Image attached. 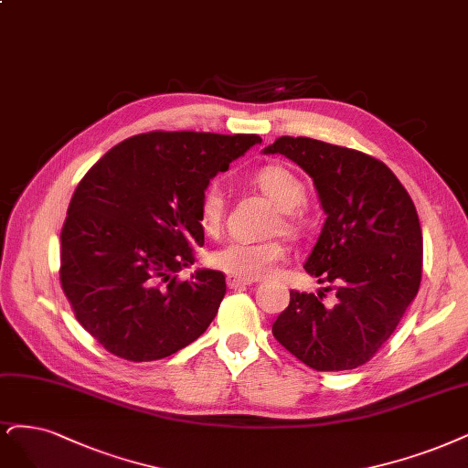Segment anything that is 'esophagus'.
<instances>
[{"instance_id": "34e87169", "label": "esophagus", "mask_w": 468, "mask_h": 468, "mask_svg": "<svg viewBox=\"0 0 468 468\" xmlns=\"http://www.w3.org/2000/svg\"><path fill=\"white\" fill-rule=\"evenodd\" d=\"M229 286L230 288H234V290H238V288H246V286H250V284H253L255 281H251V279H239V277H232V275H229Z\"/></svg>"}]
</instances>
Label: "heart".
Listing matches in <instances>:
<instances>
[{"mask_svg": "<svg viewBox=\"0 0 468 468\" xmlns=\"http://www.w3.org/2000/svg\"><path fill=\"white\" fill-rule=\"evenodd\" d=\"M253 184L275 203L282 215L279 227L298 234L302 217L296 208L308 197L303 182L294 172L279 165H267L253 174ZM227 201L218 186H208L199 201V222L207 234L217 236L222 229ZM286 260L281 239H229L211 253V265L239 279H261Z\"/></svg>", "mask_w": 468, "mask_h": 468, "instance_id": "b5f03b06", "label": "heart"}]
</instances>
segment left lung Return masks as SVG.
<instances>
[{
    "label": "left lung",
    "instance_id": "8db88e82",
    "mask_svg": "<svg viewBox=\"0 0 468 468\" xmlns=\"http://www.w3.org/2000/svg\"><path fill=\"white\" fill-rule=\"evenodd\" d=\"M308 172L327 213L303 269L327 286L290 290L272 335L317 372L354 369L385 345L422 281V229L409 191L381 160L310 137H279ZM334 298L326 300V292Z\"/></svg>",
    "mask_w": 468,
    "mask_h": 468
}]
</instances>
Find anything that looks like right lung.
<instances>
[{"instance_id": "obj_1", "label": "right lung", "mask_w": 468, "mask_h": 468, "mask_svg": "<svg viewBox=\"0 0 468 468\" xmlns=\"http://www.w3.org/2000/svg\"><path fill=\"white\" fill-rule=\"evenodd\" d=\"M260 135L149 132L112 147L79 182L61 229L59 281L77 321L110 354L166 358L211 325L220 271L176 272L205 244L199 201Z\"/></svg>"}]
</instances>
